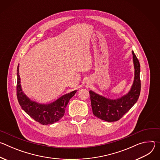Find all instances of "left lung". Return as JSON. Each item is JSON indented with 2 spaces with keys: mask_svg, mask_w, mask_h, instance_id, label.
Wrapping results in <instances>:
<instances>
[{
  "mask_svg": "<svg viewBox=\"0 0 160 160\" xmlns=\"http://www.w3.org/2000/svg\"><path fill=\"white\" fill-rule=\"evenodd\" d=\"M134 78L128 92L115 99L106 98L92 90L89 91L92 112L98 118L108 122L120 120L138 101L141 92L140 63L132 51Z\"/></svg>",
  "mask_w": 160,
  "mask_h": 160,
  "instance_id": "obj_1",
  "label": "left lung"
}]
</instances>
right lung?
<instances>
[{
	"instance_id": "right-lung-1",
	"label": "right lung",
	"mask_w": 160,
	"mask_h": 160,
	"mask_svg": "<svg viewBox=\"0 0 160 160\" xmlns=\"http://www.w3.org/2000/svg\"><path fill=\"white\" fill-rule=\"evenodd\" d=\"M17 68V98L21 108L35 121L42 125L52 124L58 122L64 115L70 99L75 94L77 90L64 94L49 104H42L31 100L22 91L19 72Z\"/></svg>"
}]
</instances>
